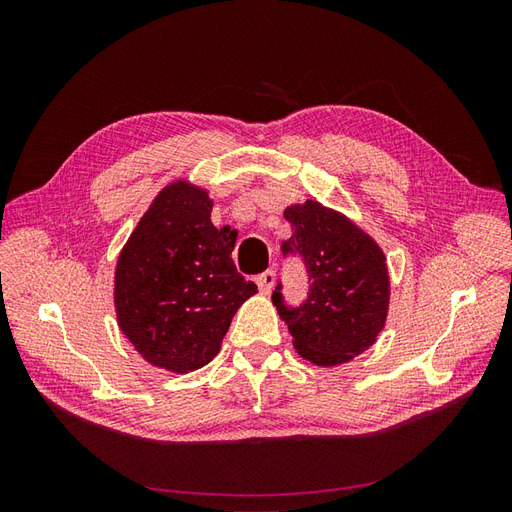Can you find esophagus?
<instances>
[{"label":"esophagus","instance_id":"34e87169","mask_svg":"<svg viewBox=\"0 0 512 512\" xmlns=\"http://www.w3.org/2000/svg\"><path fill=\"white\" fill-rule=\"evenodd\" d=\"M256 284H258V290H260L262 294H269V292L273 290V284H275V271L269 269V271H265V273H260V275L256 277Z\"/></svg>","mask_w":512,"mask_h":512}]
</instances>
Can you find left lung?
<instances>
[{"label":"left lung","instance_id":"obj_1","mask_svg":"<svg viewBox=\"0 0 512 512\" xmlns=\"http://www.w3.org/2000/svg\"><path fill=\"white\" fill-rule=\"evenodd\" d=\"M284 218L292 235L284 254H299L309 292L301 307H286L282 286L273 292L292 346L305 361L335 367L374 346L389 316L391 280L382 247L344 213L318 200L290 205Z\"/></svg>","mask_w":512,"mask_h":512}]
</instances>
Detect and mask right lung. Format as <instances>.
<instances>
[{"label":"right lung","instance_id":"1","mask_svg":"<svg viewBox=\"0 0 512 512\" xmlns=\"http://www.w3.org/2000/svg\"><path fill=\"white\" fill-rule=\"evenodd\" d=\"M213 200L179 179L153 198L115 267L121 333L153 367H205L256 284L237 273L235 239L211 224Z\"/></svg>","mask_w":512,"mask_h":512}]
</instances>
